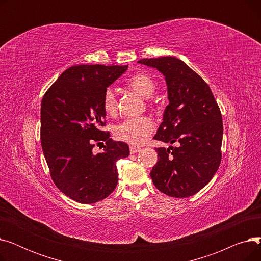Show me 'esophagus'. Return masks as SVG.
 <instances>
[{
    "label": "esophagus",
    "instance_id": "obj_1",
    "mask_svg": "<svg viewBox=\"0 0 261 261\" xmlns=\"http://www.w3.org/2000/svg\"><path fill=\"white\" fill-rule=\"evenodd\" d=\"M140 150H141V148L138 147V146H130V153H131V154L139 152Z\"/></svg>",
    "mask_w": 261,
    "mask_h": 261
}]
</instances>
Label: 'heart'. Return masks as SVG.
I'll return each instance as SVG.
<instances>
[{"instance_id": "b5f03b06", "label": "heart", "mask_w": 261, "mask_h": 261, "mask_svg": "<svg viewBox=\"0 0 261 261\" xmlns=\"http://www.w3.org/2000/svg\"><path fill=\"white\" fill-rule=\"evenodd\" d=\"M128 87L138 93L141 97L149 99L156 89L155 80L146 73H138L129 78ZM102 106L108 114H113L117 109V99L115 91L112 88H108L102 97ZM154 130V122L149 117L127 118L119 122L114 128V134L117 139L134 145L144 143L148 136Z\"/></svg>"}]
</instances>
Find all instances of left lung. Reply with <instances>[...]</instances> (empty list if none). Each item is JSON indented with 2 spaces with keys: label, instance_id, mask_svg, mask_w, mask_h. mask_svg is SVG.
Returning a JSON list of instances; mask_svg holds the SVG:
<instances>
[{
  "label": "left lung",
  "instance_id": "obj_1",
  "mask_svg": "<svg viewBox=\"0 0 261 261\" xmlns=\"http://www.w3.org/2000/svg\"><path fill=\"white\" fill-rule=\"evenodd\" d=\"M165 77L169 105L154 140L176 144L158 148L159 161L150 176L170 197L187 198L207 185L221 162L223 123L211 88L175 57L142 59Z\"/></svg>",
  "mask_w": 261,
  "mask_h": 261
}]
</instances>
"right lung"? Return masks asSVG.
<instances>
[{
	"label": "right lung",
	"instance_id": "1",
	"mask_svg": "<svg viewBox=\"0 0 261 261\" xmlns=\"http://www.w3.org/2000/svg\"><path fill=\"white\" fill-rule=\"evenodd\" d=\"M128 65L80 64L64 71L41 102V145L51 179L72 200L92 204L107 198L118 182L116 162L129 146L113 142L105 126L103 93ZM106 141L103 152H92Z\"/></svg>",
	"mask_w": 261,
	"mask_h": 261
}]
</instances>
